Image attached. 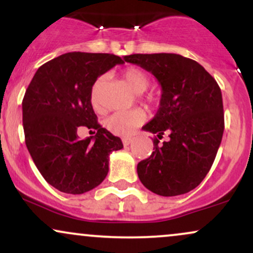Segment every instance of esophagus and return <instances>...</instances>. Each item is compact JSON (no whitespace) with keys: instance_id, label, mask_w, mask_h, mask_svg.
Masks as SVG:
<instances>
[{"instance_id":"34e87169","label":"esophagus","mask_w":253,"mask_h":253,"mask_svg":"<svg viewBox=\"0 0 253 253\" xmlns=\"http://www.w3.org/2000/svg\"><path fill=\"white\" fill-rule=\"evenodd\" d=\"M123 143L125 146H128V145H130L133 143V139H129V138H124L123 139Z\"/></svg>"}]
</instances>
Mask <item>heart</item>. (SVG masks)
<instances>
[{"instance_id":"b5f03b06","label":"heart","mask_w":253,"mask_h":253,"mask_svg":"<svg viewBox=\"0 0 253 253\" xmlns=\"http://www.w3.org/2000/svg\"><path fill=\"white\" fill-rule=\"evenodd\" d=\"M124 81L130 90L135 94H141L147 89L150 84L149 76L143 70L138 68H127L125 69L121 74ZM104 77H98L94 83H92L91 89H90V103L95 110H101L102 104H101V90H102ZM145 120V114L141 110H129V112H118L107 119L106 126L110 132L115 134H120L124 136H129L134 133L136 127L140 126Z\"/></svg>"}]
</instances>
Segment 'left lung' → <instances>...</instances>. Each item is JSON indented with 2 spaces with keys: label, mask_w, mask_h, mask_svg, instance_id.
I'll use <instances>...</instances> for the list:
<instances>
[{
  "label": "left lung",
  "mask_w": 253,
  "mask_h": 253,
  "mask_svg": "<svg viewBox=\"0 0 253 253\" xmlns=\"http://www.w3.org/2000/svg\"><path fill=\"white\" fill-rule=\"evenodd\" d=\"M162 86L159 109L143 128L153 139V152L136 171L147 189L161 196H177L195 189L211 170L225 128L222 95L216 81L202 65L175 53L130 54Z\"/></svg>",
  "instance_id": "left-lung-1"
}]
</instances>
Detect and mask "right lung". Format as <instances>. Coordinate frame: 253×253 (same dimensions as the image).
Returning <instances> with one entry per match:
<instances>
[{"label":"right lung","instance_id":"add662e5","mask_svg":"<svg viewBox=\"0 0 253 253\" xmlns=\"http://www.w3.org/2000/svg\"><path fill=\"white\" fill-rule=\"evenodd\" d=\"M120 57L70 52L38 69L22 100L25 141L46 182L66 194H83L108 173L109 153L124 147L121 139L97 123L90 89ZM81 128L95 135L81 141Z\"/></svg>","mask_w":253,"mask_h":253}]
</instances>
